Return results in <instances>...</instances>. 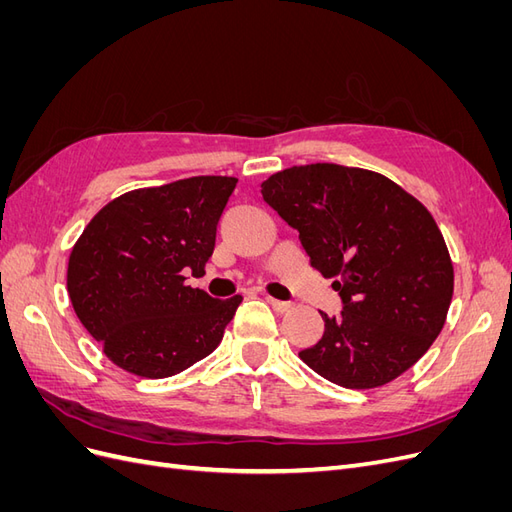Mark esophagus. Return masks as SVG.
Returning <instances> with one entry per match:
<instances>
[{
    "instance_id": "1",
    "label": "esophagus",
    "mask_w": 512,
    "mask_h": 512,
    "mask_svg": "<svg viewBox=\"0 0 512 512\" xmlns=\"http://www.w3.org/2000/svg\"><path fill=\"white\" fill-rule=\"evenodd\" d=\"M265 301L275 309V312H288L290 309V303L288 301H277L273 297H265Z\"/></svg>"
}]
</instances>
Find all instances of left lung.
<instances>
[{
  "instance_id": "8db88e82",
  "label": "left lung",
  "mask_w": 512,
  "mask_h": 512,
  "mask_svg": "<svg viewBox=\"0 0 512 512\" xmlns=\"http://www.w3.org/2000/svg\"><path fill=\"white\" fill-rule=\"evenodd\" d=\"M260 188L342 299L337 316L320 312L324 333L301 361L344 389L404 374L453 299V262L431 213L374 170L327 162L286 168Z\"/></svg>"
}]
</instances>
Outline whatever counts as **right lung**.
Wrapping results in <instances>:
<instances>
[{"label": "right lung", "instance_id": "1", "mask_svg": "<svg viewBox=\"0 0 512 512\" xmlns=\"http://www.w3.org/2000/svg\"><path fill=\"white\" fill-rule=\"evenodd\" d=\"M235 177H190L123 194L72 247L68 294L76 316L117 367L168 378L222 342L241 294L213 299L185 284L203 271Z\"/></svg>", "mask_w": 512, "mask_h": 512}]
</instances>
